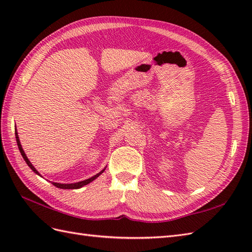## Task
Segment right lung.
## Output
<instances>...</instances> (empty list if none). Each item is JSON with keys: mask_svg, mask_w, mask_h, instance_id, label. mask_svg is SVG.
<instances>
[{"mask_svg": "<svg viewBox=\"0 0 252 252\" xmlns=\"http://www.w3.org/2000/svg\"><path fill=\"white\" fill-rule=\"evenodd\" d=\"M16 139H17L18 147H19V149H20V152H21V155H22L23 158L25 159V162L27 163V165L30 167V168H32V171H34L36 174L41 175L39 172H37V170L34 168V167L32 166V164L30 163L28 158L26 157L24 150H23V148H22V145H21V143H20L19 135H18V132H17V131H16ZM104 170H105V168H104L101 172H98V173H96L95 175H94V177H91V178H89V179H87V180H85V181H81V182H78V183H72V184H61V183H53V182H52V184L55 185L56 187H58V188H61V189H79V188H81V187H83V186H85V185L89 184V183L93 182L94 180H95V179L98 177V175L102 174V173L104 172Z\"/></svg>", "mask_w": 252, "mask_h": 252, "instance_id": "obj_1", "label": "right lung"}]
</instances>
